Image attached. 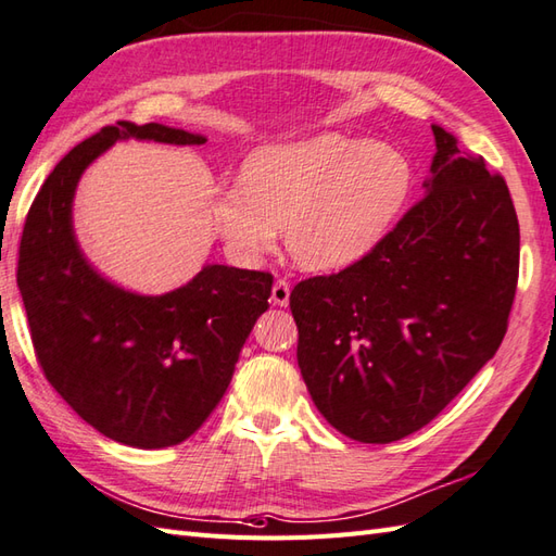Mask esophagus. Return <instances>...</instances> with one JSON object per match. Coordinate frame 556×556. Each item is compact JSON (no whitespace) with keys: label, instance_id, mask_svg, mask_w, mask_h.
I'll list each match as a JSON object with an SVG mask.
<instances>
[{"label":"esophagus","instance_id":"obj_1","mask_svg":"<svg viewBox=\"0 0 556 556\" xmlns=\"http://www.w3.org/2000/svg\"><path fill=\"white\" fill-rule=\"evenodd\" d=\"M291 299V283L287 279H277L273 287V303L279 307H287Z\"/></svg>","mask_w":556,"mask_h":556}]
</instances>
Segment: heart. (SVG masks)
Returning <instances> with one entry per match:
<instances>
[{
    "instance_id": "b5f03b06",
    "label": "heart",
    "mask_w": 556,
    "mask_h": 556,
    "mask_svg": "<svg viewBox=\"0 0 556 556\" xmlns=\"http://www.w3.org/2000/svg\"><path fill=\"white\" fill-rule=\"evenodd\" d=\"M412 187L415 165L391 141L321 132L255 149L243 177L215 187L211 219L241 263L275 251L289 229L303 267L341 269L379 247Z\"/></svg>"
}]
</instances>
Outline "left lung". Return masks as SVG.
Returning <instances> with one entry per match:
<instances>
[{"instance_id":"1","label":"left lung","mask_w":556,"mask_h":556,"mask_svg":"<svg viewBox=\"0 0 556 556\" xmlns=\"http://www.w3.org/2000/svg\"><path fill=\"white\" fill-rule=\"evenodd\" d=\"M431 130L424 199L363 261L291 291L309 397L359 443L429 424L497 353L514 303L519 219L505 179Z\"/></svg>"}]
</instances>
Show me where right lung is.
<instances>
[{
  "label": "right lung",
  "mask_w": 556,
  "mask_h": 556,
  "mask_svg": "<svg viewBox=\"0 0 556 556\" xmlns=\"http://www.w3.org/2000/svg\"><path fill=\"white\" fill-rule=\"evenodd\" d=\"M127 139L208 141L161 123L121 121L71 149L25 217L18 289L56 393L111 441L159 450L187 441L223 400L255 319L269 307L273 275L208 263L161 295L103 277L77 243L73 201L87 167Z\"/></svg>",
  "instance_id": "obj_1"
}]
</instances>
